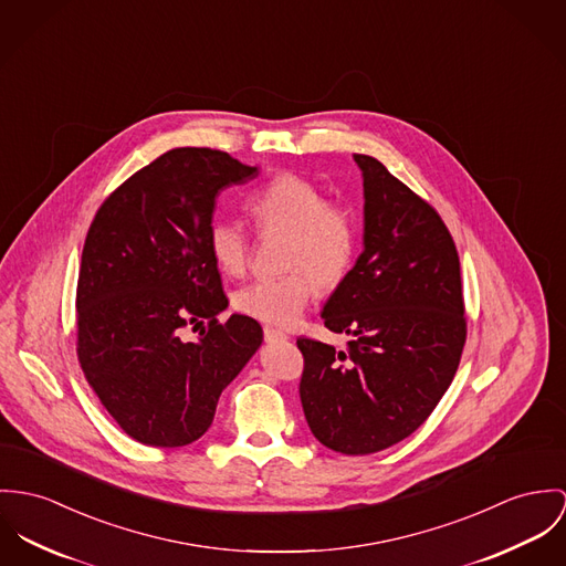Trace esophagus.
<instances>
[{
  "label": "esophagus",
  "instance_id": "obj_1",
  "mask_svg": "<svg viewBox=\"0 0 566 566\" xmlns=\"http://www.w3.org/2000/svg\"><path fill=\"white\" fill-rule=\"evenodd\" d=\"M263 337H265V342H268V344H276V342H290V335H287V333H283V331H276V328H272V326H265V328H263Z\"/></svg>",
  "mask_w": 566,
  "mask_h": 566
}]
</instances>
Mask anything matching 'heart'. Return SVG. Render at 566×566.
Masks as SVG:
<instances>
[{"instance_id":"b5f03b06","label":"heart","mask_w":566,"mask_h":566,"mask_svg":"<svg viewBox=\"0 0 566 566\" xmlns=\"http://www.w3.org/2000/svg\"><path fill=\"white\" fill-rule=\"evenodd\" d=\"M249 211L263 231L287 235L283 265L292 272L240 287L233 294V305L259 322L292 326L305 313L315 283L331 290L348 274L357 253V222L344 207L328 203L315 184L292 172L261 186L249 199ZM207 247L222 272L244 274L251 242L240 222L213 220L207 231Z\"/></svg>"}]
</instances>
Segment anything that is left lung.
I'll list each match as a JSON object with an SVG mask.
<instances>
[{
	"instance_id": "obj_1",
	"label": "left lung",
	"mask_w": 566,
	"mask_h": 566,
	"mask_svg": "<svg viewBox=\"0 0 566 566\" xmlns=\"http://www.w3.org/2000/svg\"><path fill=\"white\" fill-rule=\"evenodd\" d=\"M363 177V253L322 308L348 350L301 337V402L313 437L342 454L412 434L448 391L463 355L461 261L439 213L376 157Z\"/></svg>"
}]
</instances>
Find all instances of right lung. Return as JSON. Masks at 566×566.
<instances>
[{"label":"right lung","mask_w":566,"mask_h":566,"mask_svg":"<svg viewBox=\"0 0 566 566\" xmlns=\"http://www.w3.org/2000/svg\"><path fill=\"white\" fill-rule=\"evenodd\" d=\"M229 154L181 147L132 175L99 207L77 281V357L116 423L154 448L201 439L222 389L263 342L229 307L207 247L216 197L258 177ZM208 326L195 343L186 325Z\"/></svg>","instance_id":"add662e5"}]
</instances>
